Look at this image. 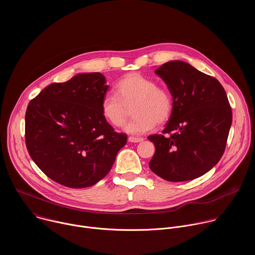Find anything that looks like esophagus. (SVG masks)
I'll return each instance as SVG.
<instances>
[{
	"mask_svg": "<svg viewBox=\"0 0 255 255\" xmlns=\"http://www.w3.org/2000/svg\"><path fill=\"white\" fill-rule=\"evenodd\" d=\"M128 141H129V142H132V143H138V142L143 141V138H141V137H133V136H130V137H128Z\"/></svg>",
	"mask_w": 255,
	"mask_h": 255,
	"instance_id": "obj_1",
	"label": "esophagus"
}]
</instances>
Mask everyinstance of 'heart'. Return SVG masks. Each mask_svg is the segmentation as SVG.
I'll return each mask as SVG.
<instances>
[{"label": "heart", "instance_id": "obj_1", "mask_svg": "<svg viewBox=\"0 0 255 255\" xmlns=\"http://www.w3.org/2000/svg\"><path fill=\"white\" fill-rule=\"evenodd\" d=\"M116 95L107 94L101 103L104 119L114 127H122L132 109L134 119L124 130L140 135L152 130L156 123L166 122L172 112L170 92L156 86V83L139 74H131L120 80L116 86Z\"/></svg>", "mask_w": 255, "mask_h": 255}]
</instances>
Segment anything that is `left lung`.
<instances>
[{
  "label": "left lung",
  "instance_id": "8db88e82",
  "mask_svg": "<svg viewBox=\"0 0 255 255\" xmlns=\"http://www.w3.org/2000/svg\"><path fill=\"white\" fill-rule=\"evenodd\" d=\"M154 72L166 84L173 107L163 134L148 136L155 146L149 167L168 181L195 179L224 153L232 124L226 92L215 78L185 61H168Z\"/></svg>",
  "mask_w": 255,
  "mask_h": 255
}]
</instances>
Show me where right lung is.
I'll list each match as a JSON object with an SVG mask.
<instances>
[{
    "label": "right lung",
    "instance_id": "1",
    "mask_svg": "<svg viewBox=\"0 0 255 255\" xmlns=\"http://www.w3.org/2000/svg\"><path fill=\"white\" fill-rule=\"evenodd\" d=\"M109 86L100 72L54 83L31 100L25 115L28 152L52 180L67 188L96 185L111 170L127 142L103 117Z\"/></svg>",
    "mask_w": 255,
    "mask_h": 255
}]
</instances>
